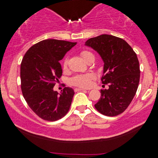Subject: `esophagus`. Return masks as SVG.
Here are the masks:
<instances>
[{"label": "esophagus", "mask_w": 158, "mask_h": 158, "mask_svg": "<svg viewBox=\"0 0 158 158\" xmlns=\"http://www.w3.org/2000/svg\"><path fill=\"white\" fill-rule=\"evenodd\" d=\"M76 91H85V89H75Z\"/></svg>", "instance_id": "esophagus-1"}]
</instances>
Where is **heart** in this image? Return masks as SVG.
Segmentation results:
<instances>
[{
    "instance_id": "obj_1",
    "label": "heart",
    "mask_w": 158,
    "mask_h": 158,
    "mask_svg": "<svg viewBox=\"0 0 158 158\" xmlns=\"http://www.w3.org/2000/svg\"><path fill=\"white\" fill-rule=\"evenodd\" d=\"M81 56L82 58L86 61L90 56H93L91 52L87 50H83L81 52ZM68 65V58H66L63 61V68L66 69ZM94 76L92 74H85V75H77L74 76L71 79V83L76 86L81 87V88H88L92 85V80L93 79Z\"/></svg>"
}]
</instances>
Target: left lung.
Wrapping results in <instances>:
<instances>
[{
  "mask_svg": "<svg viewBox=\"0 0 158 158\" xmlns=\"http://www.w3.org/2000/svg\"><path fill=\"white\" fill-rule=\"evenodd\" d=\"M104 62L102 82L109 89H101L95 109L106 116L123 112L135 97L140 80V66L133 49L123 39L102 34L85 42Z\"/></svg>",
  "mask_w": 158,
  "mask_h": 158,
  "instance_id": "obj_1",
  "label": "left lung"
}]
</instances>
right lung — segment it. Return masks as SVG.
<instances>
[{
    "label": "right lung",
    "instance_id": "right-lung-1",
    "mask_svg": "<svg viewBox=\"0 0 158 158\" xmlns=\"http://www.w3.org/2000/svg\"><path fill=\"white\" fill-rule=\"evenodd\" d=\"M76 43L49 39L32 46L20 65L21 90L30 108L40 118L49 122L62 118L69 111L74 90L65 87L53 90L61 77L60 60Z\"/></svg>",
    "mask_w": 158,
    "mask_h": 158
}]
</instances>
